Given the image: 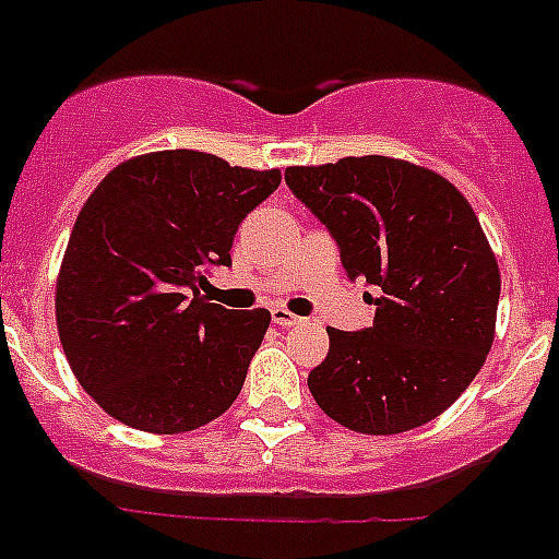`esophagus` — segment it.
<instances>
[{"mask_svg":"<svg viewBox=\"0 0 559 559\" xmlns=\"http://www.w3.org/2000/svg\"><path fill=\"white\" fill-rule=\"evenodd\" d=\"M272 321L278 323V326H298V323H304L301 318L293 316V312H289V309H284V307L272 309Z\"/></svg>","mask_w":559,"mask_h":559,"instance_id":"esophagus-1","label":"esophagus"}]
</instances>
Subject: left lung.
Returning a JSON list of instances; mask_svg holds the SVG:
<instances>
[{
	"label": "left lung",
	"instance_id": "8db88e82",
	"mask_svg": "<svg viewBox=\"0 0 559 559\" xmlns=\"http://www.w3.org/2000/svg\"><path fill=\"white\" fill-rule=\"evenodd\" d=\"M326 224L352 281L381 289L369 330L330 332L309 392L360 435H401L447 412L495 341L500 270L463 192L403 158L349 156L287 167Z\"/></svg>",
	"mask_w": 559,
	"mask_h": 559
}]
</instances>
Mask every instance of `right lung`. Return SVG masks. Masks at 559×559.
<instances>
[{"instance_id":"right-lung-1","label":"right lung","mask_w":559,"mask_h":559,"mask_svg":"<svg viewBox=\"0 0 559 559\" xmlns=\"http://www.w3.org/2000/svg\"><path fill=\"white\" fill-rule=\"evenodd\" d=\"M281 170L158 150L112 167L84 201L56 278V326L76 381L110 417L181 435L233 406L270 326L266 309L199 293L229 266L238 224Z\"/></svg>"}]
</instances>
